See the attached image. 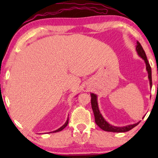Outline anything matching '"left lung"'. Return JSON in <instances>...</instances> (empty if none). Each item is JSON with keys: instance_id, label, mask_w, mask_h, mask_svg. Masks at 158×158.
I'll list each match as a JSON object with an SVG mask.
<instances>
[{"instance_id": "obj_1", "label": "left lung", "mask_w": 158, "mask_h": 158, "mask_svg": "<svg viewBox=\"0 0 158 158\" xmlns=\"http://www.w3.org/2000/svg\"><path fill=\"white\" fill-rule=\"evenodd\" d=\"M136 50L137 52L138 55L140 57L142 58L144 60L146 64V70L148 73V78L150 81V87L152 88V70H151V67L149 64L148 58H147L146 54L144 52L143 48H142V45L140 44V43L137 42V47H136ZM91 96V106L93 111H94V116H95V122H96V124L100 127L101 129L104 130L106 131H111V132H126L131 130V129H133L134 127H135L137 125L139 124V122L136 123L134 124L127 125L126 127H115L113 125L110 124L108 123L104 119V118L103 117V116L101 115L99 111L98 106V101H97V96L94 94H90Z\"/></svg>"}]
</instances>
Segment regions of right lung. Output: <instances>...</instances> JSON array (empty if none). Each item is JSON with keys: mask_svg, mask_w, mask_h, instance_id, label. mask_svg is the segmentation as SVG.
Listing matches in <instances>:
<instances>
[{"mask_svg": "<svg viewBox=\"0 0 158 158\" xmlns=\"http://www.w3.org/2000/svg\"><path fill=\"white\" fill-rule=\"evenodd\" d=\"M68 120L66 121V122L64 123V125H62V126L61 127H60V128H59L58 129H57V130L52 131V133H54V132H57V131H62V129H63L64 128H65V127H67V125H68Z\"/></svg>", "mask_w": 158, "mask_h": 158, "instance_id": "obj_1", "label": "right lung"}]
</instances>
